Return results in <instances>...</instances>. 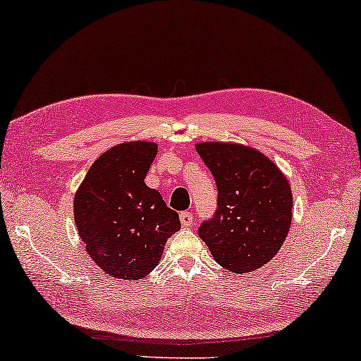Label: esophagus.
I'll return each mask as SVG.
<instances>
[{
  "instance_id": "esophagus-1",
  "label": "esophagus",
  "mask_w": 361,
  "mask_h": 361,
  "mask_svg": "<svg viewBox=\"0 0 361 361\" xmlns=\"http://www.w3.org/2000/svg\"><path fill=\"white\" fill-rule=\"evenodd\" d=\"M179 218H180V223L184 227H190L192 223H193V214L192 213L184 212V213L179 214Z\"/></svg>"
}]
</instances>
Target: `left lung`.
<instances>
[{
  "label": "left lung",
  "mask_w": 361,
  "mask_h": 361,
  "mask_svg": "<svg viewBox=\"0 0 361 361\" xmlns=\"http://www.w3.org/2000/svg\"><path fill=\"white\" fill-rule=\"evenodd\" d=\"M197 152L218 187V209L200 226L216 263L250 273L284 243L292 221V190L281 169L262 152L240 143L203 142Z\"/></svg>",
  "instance_id": "8db88e82"
}]
</instances>
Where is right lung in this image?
Listing matches in <instances>:
<instances>
[{
	"label": "right lung",
	"instance_id": "obj_1",
	"mask_svg": "<svg viewBox=\"0 0 361 361\" xmlns=\"http://www.w3.org/2000/svg\"><path fill=\"white\" fill-rule=\"evenodd\" d=\"M158 153L153 142L109 148L88 169L74 197V219L88 257L114 279L138 281L159 263L179 214L145 184Z\"/></svg>",
	"mask_w": 361,
	"mask_h": 361
}]
</instances>
